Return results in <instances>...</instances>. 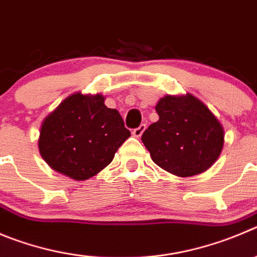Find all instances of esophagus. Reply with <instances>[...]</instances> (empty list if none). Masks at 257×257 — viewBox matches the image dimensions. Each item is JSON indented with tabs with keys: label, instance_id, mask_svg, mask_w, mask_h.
<instances>
[{
	"label": "esophagus",
	"instance_id": "obj_1",
	"mask_svg": "<svg viewBox=\"0 0 257 257\" xmlns=\"http://www.w3.org/2000/svg\"><path fill=\"white\" fill-rule=\"evenodd\" d=\"M145 131H146V124H141V125L138 126V128L133 129V132H132V133H133L134 137H137V138H140V137L142 136L143 132H145Z\"/></svg>",
	"mask_w": 257,
	"mask_h": 257
}]
</instances>
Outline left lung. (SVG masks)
I'll return each mask as SVG.
<instances>
[{
	"label": "left lung",
	"instance_id": "8db88e82",
	"mask_svg": "<svg viewBox=\"0 0 257 257\" xmlns=\"http://www.w3.org/2000/svg\"><path fill=\"white\" fill-rule=\"evenodd\" d=\"M158 121L142 134L151 158L180 177L201 174L218 160L224 131L213 112L195 96L167 95L156 105Z\"/></svg>",
	"mask_w": 257,
	"mask_h": 257
}]
</instances>
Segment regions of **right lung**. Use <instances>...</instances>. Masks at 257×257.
Instances as JSON below:
<instances>
[{
    "mask_svg": "<svg viewBox=\"0 0 257 257\" xmlns=\"http://www.w3.org/2000/svg\"><path fill=\"white\" fill-rule=\"evenodd\" d=\"M105 97L76 92L44 119L39 152L54 171L73 180L99 174L129 137L123 117L104 104Z\"/></svg>",
    "mask_w": 257,
    "mask_h": 257,
    "instance_id": "1",
    "label": "right lung"
}]
</instances>
